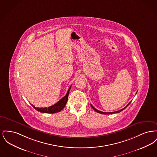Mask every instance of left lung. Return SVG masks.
Returning a JSON list of instances; mask_svg holds the SVG:
<instances>
[{"label":"left lung","instance_id":"8db88e82","mask_svg":"<svg viewBox=\"0 0 157 157\" xmlns=\"http://www.w3.org/2000/svg\"><path fill=\"white\" fill-rule=\"evenodd\" d=\"M131 102H130L127 105V106L125 107V108H124L123 109H121V110H120V111H115V112H102V111H99V110H98V109H97L96 108H95L92 105H91V106H92V108H93V109L94 110H95V111L97 112H98V113H101V114H111V113H119V112H121L122 111H123L124 109H125L126 108H127V106L129 105L130 104V103H131Z\"/></svg>","mask_w":157,"mask_h":157}]
</instances>
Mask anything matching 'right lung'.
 Here are the masks:
<instances>
[{
  "label": "right lung",
  "instance_id": "right-lung-1",
  "mask_svg": "<svg viewBox=\"0 0 157 157\" xmlns=\"http://www.w3.org/2000/svg\"><path fill=\"white\" fill-rule=\"evenodd\" d=\"M71 86L69 87V90H67L66 95L64 97L62 98L60 101H59L56 104L53 105L48 108H36L35 106L32 105V106L37 111L42 112V113H54L56 112H59L63 109L65 105L67 104L68 99V95L69 90H71Z\"/></svg>",
  "mask_w": 157,
  "mask_h": 157
}]
</instances>
